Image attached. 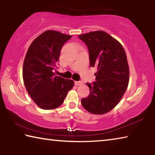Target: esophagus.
Listing matches in <instances>:
<instances>
[{
  "label": "esophagus",
  "mask_w": 155,
  "mask_h": 155,
  "mask_svg": "<svg viewBox=\"0 0 155 155\" xmlns=\"http://www.w3.org/2000/svg\"><path fill=\"white\" fill-rule=\"evenodd\" d=\"M83 81H75L74 82V84L76 85H83Z\"/></svg>",
  "instance_id": "esophagus-1"
}]
</instances>
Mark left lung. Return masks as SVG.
<instances>
[{
	"instance_id": "8db88e82",
	"label": "left lung",
	"mask_w": 155,
	"mask_h": 155,
	"mask_svg": "<svg viewBox=\"0 0 155 155\" xmlns=\"http://www.w3.org/2000/svg\"><path fill=\"white\" fill-rule=\"evenodd\" d=\"M87 46L90 67H96V81L87 83L90 95L81 99L91 114H106L118 104L127 90L129 68L124 49L119 41L103 31L79 35Z\"/></svg>"
}]
</instances>
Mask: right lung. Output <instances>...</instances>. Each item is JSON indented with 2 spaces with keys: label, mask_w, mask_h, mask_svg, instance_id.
<instances>
[{
  "label": "right lung",
  "mask_w": 155,
  "mask_h": 155,
  "mask_svg": "<svg viewBox=\"0 0 155 155\" xmlns=\"http://www.w3.org/2000/svg\"><path fill=\"white\" fill-rule=\"evenodd\" d=\"M72 38L58 31H46L33 41L22 68L23 81L28 94L40 108L53 109L64 103L74 81L55 76L60 52Z\"/></svg>",
  "instance_id": "obj_1"
}]
</instances>
